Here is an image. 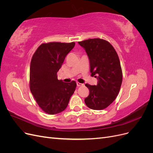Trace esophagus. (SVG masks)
<instances>
[{
    "instance_id": "1",
    "label": "esophagus",
    "mask_w": 153,
    "mask_h": 153,
    "mask_svg": "<svg viewBox=\"0 0 153 153\" xmlns=\"http://www.w3.org/2000/svg\"><path fill=\"white\" fill-rule=\"evenodd\" d=\"M76 85L78 87H81V86H84V84H80L79 82H76Z\"/></svg>"
}]
</instances>
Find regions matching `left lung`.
I'll return each mask as SVG.
<instances>
[{
    "instance_id": "8db88e82",
    "label": "left lung",
    "mask_w": 153,
    "mask_h": 153,
    "mask_svg": "<svg viewBox=\"0 0 153 153\" xmlns=\"http://www.w3.org/2000/svg\"><path fill=\"white\" fill-rule=\"evenodd\" d=\"M89 59L91 76L98 79L96 85L85 84L89 95L84 101L89 108L103 110L116 98L123 80L118 55L112 45L100 38L78 42Z\"/></svg>"
}]
</instances>
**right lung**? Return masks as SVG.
<instances>
[{"label":"right lung","mask_w":153,"mask_h":153,"mask_svg":"<svg viewBox=\"0 0 153 153\" xmlns=\"http://www.w3.org/2000/svg\"><path fill=\"white\" fill-rule=\"evenodd\" d=\"M75 42H51L41 45L32 56L30 66V89L37 103L48 114L65 110L76 83L57 79V73Z\"/></svg>","instance_id":"add662e5"}]
</instances>
